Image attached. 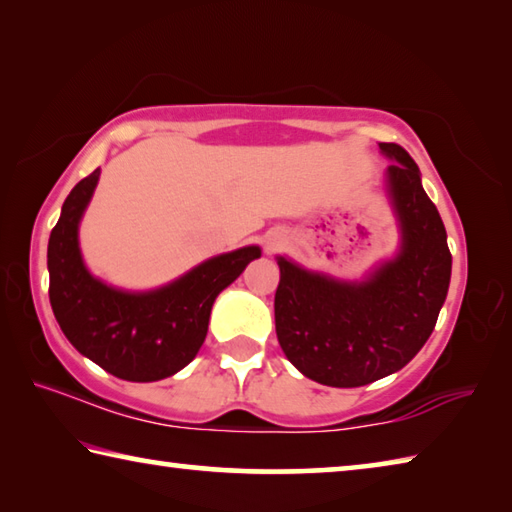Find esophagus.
I'll return each mask as SVG.
<instances>
[{
    "label": "esophagus",
    "instance_id": "34e87169",
    "mask_svg": "<svg viewBox=\"0 0 512 512\" xmlns=\"http://www.w3.org/2000/svg\"><path fill=\"white\" fill-rule=\"evenodd\" d=\"M282 241H284V232H280V230H271V232H266V237H264V248H266V253H275V250L282 246Z\"/></svg>",
    "mask_w": 512,
    "mask_h": 512
}]
</instances>
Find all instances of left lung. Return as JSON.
I'll list each match as a JSON object with an SVG mask.
<instances>
[{"label":"left lung","mask_w":512,"mask_h":512,"mask_svg":"<svg viewBox=\"0 0 512 512\" xmlns=\"http://www.w3.org/2000/svg\"><path fill=\"white\" fill-rule=\"evenodd\" d=\"M384 187L400 248L363 280L314 273L277 257L275 332L302 375L334 388L366 386L409 363L436 327L452 277L443 219L400 144L381 142Z\"/></svg>","instance_id":"left-lung-1"}]
</instances>
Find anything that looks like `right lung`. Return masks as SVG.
<instances>
[{"label":"right lung","instance_id":"obj_1","mask_svg":"<svg viewBox=\"0 0 512 512\" xmlns=\"http://www.w3.org/2000/svg\"><path fill=\"white\" fill-rule=\"evenodd\" d=\"M99 176L101 169H94L69 192L51 230V309L67 341L110 375L126 381L171 377L201 350L216 296L262 257V248L244 246L210 257L151 291L110 287L88 271L79 246V225Z\"/></svg>","mask_w":512,"mask_h":512}]
</instances>
